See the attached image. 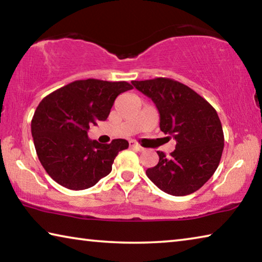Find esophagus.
<instances>
[{
  "label": "esophagus",
  "instance_id": "esophagus-1",
  "mask_svg": "<svg viewBox=\"0 0 262 262\" xmlns=\"http://www.w3.org/2000/svg\"><path fill=\"white\" fill-rule=\"evenodd\" d=\"M129 145H130V148H134V149H136L137 151H143L144 150V148H142L140 144H137L135 141H130L129 142Z\"/></svg>",
  "mask_w": 262,
  "mask_h": 262
}]
</instances>
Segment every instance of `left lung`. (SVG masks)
Returning a JSON list of instances; mask_svg holds the SVG:
<instances>
[{"mask_svg":"<svg viewBox=\"0 0 262 262\" xmlns=\"http://www.w3.org/2000/svg\"><path fill=\"white\" fill-rule=\"evenodd\" d=\"M132 83L154 101L159 128L177 142L170 156L157 151L159 162L145 171L148 178L174 196L194 193L214 174L223 152V128L216 110L174 79L158 77Z\"/></svg>","mask_w":262,"mask_h":262,"instance_id":"left-lung-1","label":"left lung"}]
</instances>
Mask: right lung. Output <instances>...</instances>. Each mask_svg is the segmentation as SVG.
I'll list each match as a JSON object with an SVG mask.
<instances>
[{"mask_svg": "<svg viewBox=\"0 0 262 262\" xmlns=\"http://www.w3.org/2000/svg\"><path fill=\"white\" fill-rule=\"evenodd\" d=\"M132 89L127 82L89 78L70 83L40 101L31 133L39 161L53 180L81 190L112 171L114 158L128 148V141L115 139L100 144L89 139L88 130L97 121H105L115 98Z\"/></svg>", "mask_w": 262, "mask_h": 262, "instance_id": "obj_1", "label": "right lung"}]
</instances>
